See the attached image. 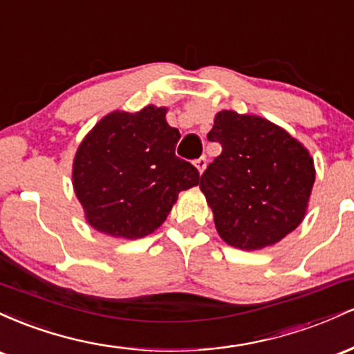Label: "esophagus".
Wrapping results in <instances>:
<instances>
[{
    "label": "esophagus",
    "mask_w": 354,
    "mask_h": 354,
    "mask_svg": "<svg viewBox=\"0 0 354 354\" xmlns=\"http://www.w3.org/2000/svg\"><path fill=\"white\" fill-rule=\"evenodd\" d=\"M194 166H196L198 171H200V174H203V171H205V169H206V158L201 156L200 160L194 161Z\"/></svg>",
    "instance_id": "1"
}]
</instances>
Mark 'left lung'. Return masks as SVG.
<instances>
[{
  "instance_id": "obj_1",
  "label": "left lung",
  "mask_w": 354,
  "mask_h": 354,
  "mask_svg": "<svg viewBox=\"0 0 354 354\" xmlns=\"http://www.w3.org/2000/svg\"><path fill=\"white\" fill-rule=\"evenodd\" d=\"M208 140L223 151L198 185L226 245L258 251L301 225L316 176L301 141L266 118L231 109L214 115Z\"/></svg>"
}]
</instances>
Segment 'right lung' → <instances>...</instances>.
<instances>
[{"label":"right lung","instance_id":"obj_1","mask_svg":"<svg viewBox=\"0 0 354 354\" xmlns=\"http://www.w3.org/2000/svg\"><path fill=\"white\" fill-rule=\"evenodd\" d=\"M166 106L108 113L75 153L73 189L91 228L140 239L160 228L181 191L200 183L193 165L174 154L180 131Z\"/></svg>","mask_w":354,"mask_h":354}]
</instances>
